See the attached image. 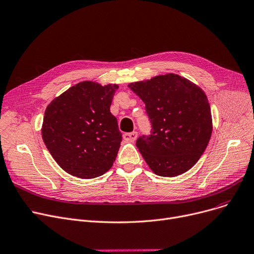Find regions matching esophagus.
<instances>
[{
    "mask_svg": "<svg viewBox=\"0 0 254 254\" xmlns=\"http://www.w3.org/2000/svg\"><path fill=\"white\" fill-rule=\"evenodd\" d=\"M137 137V132H130V133H125L123 135V138L127 142H134Z\"/></svg>",
    "mask_w": 254,
    "mask_h": 254,
    "instance_id": "esophagus-1",
    "label": "esophagus"
}]
</instances>
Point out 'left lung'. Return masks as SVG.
<instances>
[{"label": "left lung", "mask_w": 254, "mask_h": 254, "mask_svg": "<svg viewBox=\"0 0 254 254\" xmlns=\"http://www.w3.org/2000/svg\"><path fill=\"white\" fill-rule=\"evenodd\" d=\"M128 87L145 104L152 134L136 141L151 170L174 177L198 162L212 133L209 102L202 89L176 73L130 83Z\"/></svg>", "instance_id": "obj_1"}]
</instances>
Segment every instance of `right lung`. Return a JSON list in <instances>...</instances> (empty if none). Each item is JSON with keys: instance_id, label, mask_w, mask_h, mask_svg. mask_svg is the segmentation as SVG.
<instances>
[{"instance_id": "add662e5", "label": "right lung", "mask_w": 254, "mask_h": 254, "mask_svg": "<svg viewBox=\"0 0 254 254\" xmlns=\"http://www.w3.org/2000/svg\"><path fill=\"white\" fill-rule=\"evenodd\" d=\"M119 86L83 81L55 97L46 108L42 137L65 172L84 180L111 169L122 133L110 107Z\"/></svg>"}]
</instances>
